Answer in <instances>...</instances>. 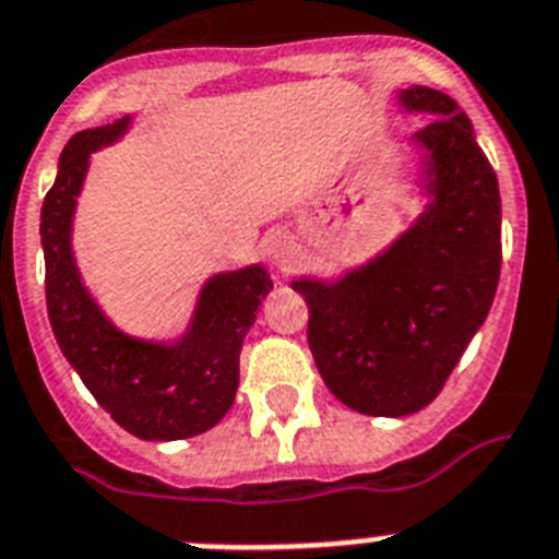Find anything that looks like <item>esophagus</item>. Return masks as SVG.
<instances>
[{"instance_id":"34e87169","label":"esophagus","mask_w":559,"mask_h":559,"mask_svg":"<svg viewBox=\"0 0 559 559\" xmlns=\"http://www.w3.org/2000/svg\"><path fill=\"white\" fill-rule=\"evenodd\" d=\"M266 255H270V261H273L275 266H281V270H289V266L295 264V259H298V245L293 241V236H286V233H270L266 236Z\"/></svg>"}]
</instances>
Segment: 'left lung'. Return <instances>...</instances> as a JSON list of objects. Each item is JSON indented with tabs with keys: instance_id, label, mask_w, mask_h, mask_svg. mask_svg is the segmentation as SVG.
Wrapping results in <instances>:
<instances>
[{
	"instance_id": "obj_1",
	"label": "left lung",
	"mask_w": 559,
	"mask_h": 559,
	"mask_svg": "<svg viewBox=\"0 0 559 559\" xmlns=\"http://www.w3.org/2000/svg\"><path fill=\"white\" fill-rule=\"evenodd\" d=\"M396 98L407 115L430 120L411 138L425 207L366 264L337 278L293 281L309 307L320 377L366 416H411L439 396L484 326L501 275V193L473 123L430 86H407Z\"/></svg>"
}]
</instances>
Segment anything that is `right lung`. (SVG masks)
Returning a JSON list of instances; mask_svg holds the SVG:
<instances>
[{
  "label": "right lung",
  "instance_id": "1",
  "mask_svg": "<svg viewBox=\"0 0 559 559\" xmlns=\"http://www.w3.org/2000/svg\"><path fill=\"white\" fill-rule=\"evenodd\" d=\"M129 129L132 115L78 132L61 152L41 205L47 314L58 348L123 430L145 441L191 439L230 411L241 346L273 281L264 264L211 275L199 289L191 323L174 340L132 337L106 318L78 270L72 222L90 157Z\"/></svg>",
  "mask_w": 559,
  "mask_h": 559
}]
</instances>
